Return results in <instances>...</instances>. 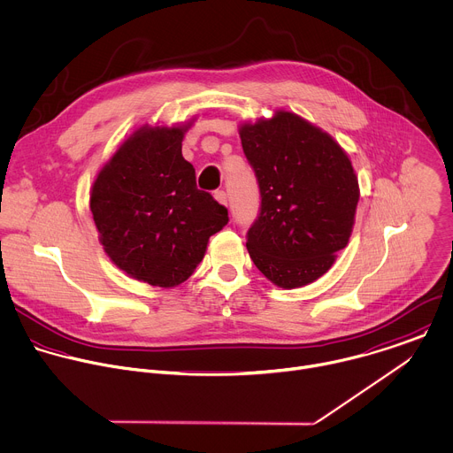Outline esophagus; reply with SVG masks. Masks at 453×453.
Returning <instances> with one entry per match:
<instances>
[{
    "mask_svg": "<svg viewBox=\"0 0 453 453\" xmlns=\"http://www.w3.org/2000/svg\"><path fill=\"white\" fill-rule=\"evenodd\" d=\"M214 198H216L221 205H226V202H228V196H226L225 191H216V193H214Z\"/></svg>",
    "mask_w": 453,
    "mask_h": 453,
    "instance_id": "1",
    "label": "esophagus"
}]
</instances>
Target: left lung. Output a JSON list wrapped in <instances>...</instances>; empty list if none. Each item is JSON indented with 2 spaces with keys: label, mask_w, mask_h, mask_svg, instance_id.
<instances>
[{
  "label": "left lung",
  "mask_w": 453,
  "mask_h": 453,
  "mask_svg": "<svg viewBox=\"0 0 453 453\" xmlns=\"http://www.w3.org/2000/svg\"><path fill=\"white\" fill-rule=\"evenodd\" d=\"M239 136L262 196L246 241L253 264L287 290L313 283L352 234L359 184L347 152L331 134L285 110L242 122Z\"/></svg>",
  "instance_id": "8db88e82"
}]
</instances>
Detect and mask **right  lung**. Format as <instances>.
I'll use <instances>...</instances> for the list:
<instances>
[{"label":"right lung","instance_id":"obj_1","mask_svg":"<svg viewBox=\"0 0 453 453\" xmlns=\"http://www.w3.org/2000/svg\"><path fill=\"white\" fill-rule=\"evenodd\" d=\"M195 119L145 124L120 143L90 189L99 242L127 276L152 287L184 283L203 260L228 211L196 188L182 140Z\"/></svg>","mask_w":453,"mask_h":453}]
</instances>
